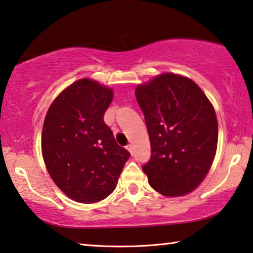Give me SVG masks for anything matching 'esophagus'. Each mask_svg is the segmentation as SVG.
I'll return each instance as SVG.
<instances>
[{
  "instance_id": "obj_1",
  "label": "esophagus",
  "mask_w": 253,
  "mask_h": 253,
  "mask_svg": "<svg viewBox=\"0 0 253 253\" xmlns=\"http://www.w3.org/2000/svg\"><path fill=\"white\" fill-rule=\"evenodd\" d=\"M126 148H127L128 151H129L130 153H133V146H131V144H128V145L126 146Z\"/></svg>"
}]
</instances>
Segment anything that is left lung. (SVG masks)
Returning <instances> with one entry per match:
<instances>
[{
    "instance_id": "obj_1",
    "label": "left lung",
    "mask_w": 253,
    "mask_h": 253,
    "mask_svg": "<svg viewBox=\"0 0 253 253\" xmlns=\"http://www.w3.org/2000/svg\"><path fill=\"white\" fill-rule=\"evenodd\" d=\"M150 137L142 166L149 184L166 197L190 193L212 165L218 141L213 107L193 81L163 74L135 89Z\"/></svg>"
}]
</instances>
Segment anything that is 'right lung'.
<instances>
[{"label":"right lung","instance_id":"obj_1","mask_svg":"<svg viewBox=\"0 0 253 253\" xmlns=\"http://www.w3.org/2000/svg\"><path fill=\"white\" fill-rule=\"evenodd\" d=\"M112 96L110 88L79 79L56 97L45 117L42 152L47 171L77 202L93 203L110 195L130 157L103 120Z\"/></svg>","mask_w":253,"mask_h":253}]
</instances>
